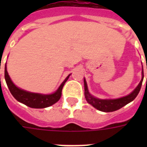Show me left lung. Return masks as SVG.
I'll return each instance as SVG.
<instances>
[{
    "label": "left lung",
    "mask_w": 147,
    "mask_h": 147,
    "mask_svg": "<svg viewBox=\"0 0 147 147\" xmlns=\"http://www.w3.org/2000/svg\"><path fill=\"white\" fill-rule=\"evenodd\" d=\"M144 80V69H142V79L137 87L130 94H128L125 97L117 98V99H99V98H94L90 94L88 89L87 83L85 79H84V85H85V97L86 100L88 104L92 105L96 109L99 110L103 112H112L115 111L117 110H119L128 103L131 102L134 100L139 94L140 88H141L142 82Z\"/></svg>",
    "instance_id": "1"
}]
</instances>
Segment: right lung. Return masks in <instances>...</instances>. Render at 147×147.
<instances>
[{
  "instance_id": "1",
  "label": "right lung",
  "mask_w": 147,
  "mask_h": 147,
  "mask_svg": "<svg viewBox=\"0 0 147 147\" xmlns=\"http://www.w3.org/2000/svg\"><path fill=\"white\" fill-rule=\"evenodd\" d=\"M69 76L70 75L67 76L64 82L61 84L59 88L56 90V92L50 94H39V93L26 92L21 88H17L10 79L7 71L6 65L5 69H4V77H5L6 83L7 85L10 93L14 97L15 99L18 100L19 102L23 103L26 106L32 107V108H45V107H49L57 102L61 98L62 88L64 86L65 83L68 80V78H69Z\"/></svg>"
}]
</instances>
